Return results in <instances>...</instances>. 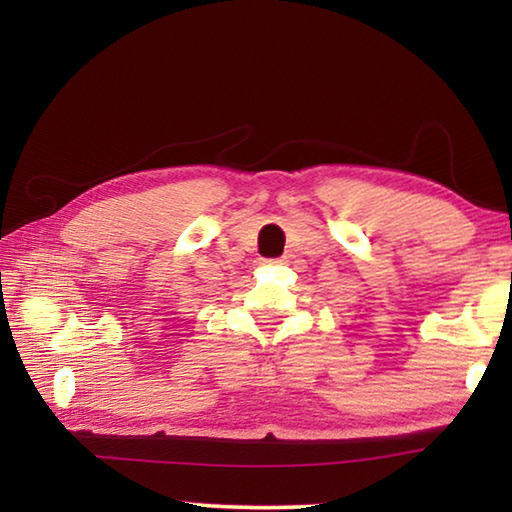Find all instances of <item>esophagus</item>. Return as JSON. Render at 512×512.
Listing matches in <instances>:
<instances>
[{
	"instance_id": "obj_1",
	"label": "esophagus",
	"mask_w": 512,
	"mask_h": 512,
	"mask_svg": "<svg viewBox=\"0 0 512 512\" xmlns=\"http://www.w3.org/2000/svg\"><path fill=\"white\" fill-rule=\"evenodd\" d=\"M284 262V259H273V264H282Z\"/></svg>"
}]
</instances>
